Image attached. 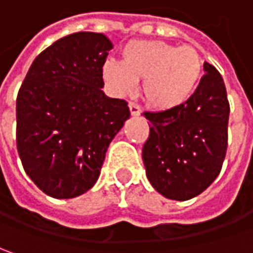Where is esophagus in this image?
I'll return each instance as SVG.
<instances>
[{
	"label": "esophagus",
	"instance_id": "esophagus-1",
	"mask_svg": "<svg viewBox=\"0 0 253 253\" xmlns=\"http://www.w3.org/2000/svg\"><path fill=\"white\" fill-rule=\"evenodd\" d=\"M128 109H130V113H131V116H140V113H141L140 107H138L136 103H128Z\"/></svg>",
	"mask_w": 253,
	"mask_h": 253
}]
</instances>
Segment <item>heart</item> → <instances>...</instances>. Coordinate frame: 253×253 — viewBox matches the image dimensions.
Instances as JSON below:
<instances>
[{"mask_svg":"<svg viewBox=\"0 0 253 253\" xmlns=\"http://www.w3.org/2000/svg\"><path fill=\"white\" fill-rule=\"evenodd\" d=\"M204 62L192 46L164 41H131L122 50V62L103 65L106 84L119 96L133 94L143 81V97L157 110H170L191 97L203 75Z\"/></svg>","mask_w":253,"mask_h":253,"instance_id":"obj_1","label":"heart"}]
</instances>
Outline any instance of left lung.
Here are the masks:
<instances>
[{
	"label": "left lung",
	"mask_w": 253,
	"mask_h": 253,
	"mask_svg": "<svg viewBox=\"0 0 253 253\" xmlns=\"http://www.w3.org/2000/svg\"><path fill=\"white\" fill-rule=\"evenodd\" d=\"M198 87L184 105L146 112L150 134L143 146L148 181L161 195L187 201L207 190L222 169L228 146L229 103L225 83L204 63Z\"/></svg>",
	"instance_id": "8db88e82"
}]
</instances>
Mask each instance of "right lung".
Wrapping results in <instances>:
<instances>
[{"mask_svg": "<svg viewBox=\"0 0 253 253\" xmlns=\"http://www.w3.org/2000/svg\"><path fill=\"white\" fill-rule=\"evenodd\" d=\"M103 34L58 39L32 62L17 97V148L28 177L68 200L97 181L106 151L130 117L126 100L106 96Z\"/></svg>", "mask_w": 253, "mask_h": 253, "instance_id": "obj_1", "label": "right lung"}]
</instances>
